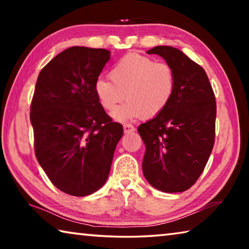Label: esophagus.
Listing matches in <instances>:
<instances>
[{"label": "esophagus", "instance_id": "obj_1", "mask_svg": "<svg viewBox=\"0 0 249 249\" xmlns=\"http://www.w3.org/2000/svg\"><path fill=\"white\" fill-rule=\"evenodd\" d=\"M123 128H124V133H132V132H134L135 130V127L133 125H130V124H124L123 125Z\"/></svg>", "mask_w": 249, "mask_h": 249}]
</instances>
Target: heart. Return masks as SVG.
Returning <instances> with one entry per match:
<instances>
[{
  "label": "heart",
  "instance_id": "1",
  "mask_svg": "<svg viewBox=\"0 0 249 249\" xmlns=\"http://www.w3.org/2000/svg\"><path fill=\"white\" fill-rule=\"evenodd\" d=\"M176 87V73L170 65L130 53L113 65L109 79H96L93 89L101 107L109 112L126 95V103L112 116L119 122H128L158 116L171 102Z\"/></svg>",
  "mask_w": 249,
  "mask_h": 249
}]
</instances>
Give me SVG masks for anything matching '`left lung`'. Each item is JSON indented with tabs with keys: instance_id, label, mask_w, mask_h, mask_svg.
Segmentation results:
<instances>
[{
	"instance_id": "left-lung-1",
	"label": "left lung",
	"mask_w": 249,
	"mask_h": 249,
	"mask_svg": "<svg viewBox=\"0 0 249 249\" xmlns=\"http://www.w3.org/2000/svg\"><path fill=\"white\" fill-rule=\"evenodd\" d=\"M175 70L177 87L165 111L138 126L146 151L142 172L162 192H183L196 182L215 141L216 102L204 69L181 50L157 46L147 52Z\"/></svg>"
}]
</instances>
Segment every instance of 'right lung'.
<instances>
[{"mask_svg": "<svg viewBox=\"0 0 249 249\" xmlns=\"http://www.w3.org/2000/svg\"><path fill=\"white\" fill-rule=\"evenodd\" d=\"M109 60L102 48L70 47L39 72L31 104L34 147L54 187L86 196L107 181L123 126L113 122L94 94Z\"/></svg>", "mask_w": 249, "mask_h": 249, "instance_id": "1", "label": "right lung"}]
</instances>
